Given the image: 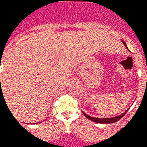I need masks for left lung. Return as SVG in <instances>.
<instances>
[{
	"mask_svg": "<svg viewBox=\"0 0 147 147\" xmlns=\"http://www.w3.org/2000/svg\"><path fill=\"white\" fill-rule=\"evenodd\" d=\"M123 44L125 45V46L126 47V43L123 41ZM127 111L128 109L126 111V112H124L123 114H121L120 116H116V117H113V118H106V119H98V118H94V117H92V116H89L88 115H86L85 113H83V114L85 115L86 118L88 119H90V120L93 121V122H96V123H116L117 122L118 120H119L123 116H125V114L127 113Z\"/></svg>",
	"mask_w": 147,
	"mask_h": 147,
	"instance_id": "8db88e82",
	"label": "left lung"
}]
</instances>
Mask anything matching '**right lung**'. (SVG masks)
<instances>
[{"mask_svg":"<svg viewBox=\"0 0 147 147\" xmlns=\"http://www.w3.org/2000/svg\"><path fill=\"white\" fill-rule=\"evenodd\" d=\"M0 79H1V78H0Z\"/></svg>","mask_w":147,"mask_h":147,"instance_id":"obj_1","label":"right lung"}]
</instances>
